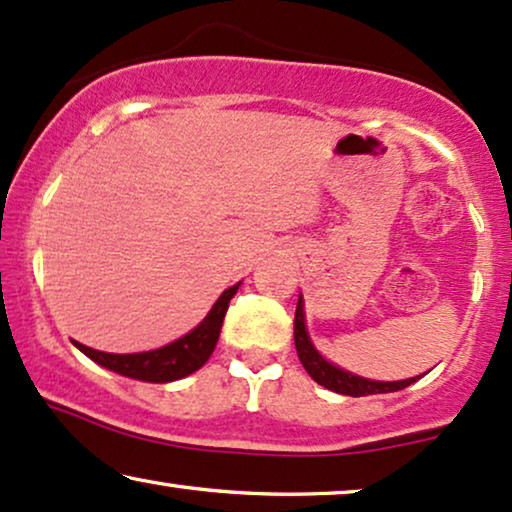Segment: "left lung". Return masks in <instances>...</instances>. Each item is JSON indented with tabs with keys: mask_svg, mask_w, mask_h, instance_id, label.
Returning <instances> with one entry per match:
<instances>
[{
	"mask_svg": "<svg viewBox=\"0 0 512 512\" xmlns=\"http://www.w3.org/2000/svg\"><path fill=\"white\" fill-rule=\"evenodd\" d=\"M295 346L304 370L311 374L313 381H318L320 386L330 388V391L335 393L353 395V398H360V395H374V393L403 391V388H407L419 379V377H412L403 381H374V379L358 377V374H351L342 370V367L327 363V360L316 351V346L311 344L309 332H306L302 297L297 299V311H295Z\"/></svg>",
	"mask_w": 512,
	"mask_h": 512,
	"instance_id": "obj_1",
	"label": "left lung"
}]
</instances>
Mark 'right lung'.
Listing matches in <instances>:
<instances>
[{
    "label": "right lung",
    "mask_w": 512,
    "mask_h": 512,
    "mask_svg": "<svg viewBox=\"0 0 512 512\" xmlns=\"http://www.w3.org/2000/svg\"><path fill=\"white\" fill-rule=\"evenodd\" d=\"M238 283L234 288L224 290L220 299L213 304V309L192 332L185 337H180L177 342L161 346L156 351L145 353H105L88 349V346L74 342V346L81 353H86L93 363H98L107 370L124 374V377L140 379V381H152V384H166V381H175L187 377L206 365L210 353L215 351L217 339H220L222 320L224 313L229 309L231 297L236 295Z\"/></svg>",
    "instance_id": "1"
}]
</instances>
